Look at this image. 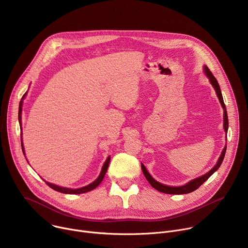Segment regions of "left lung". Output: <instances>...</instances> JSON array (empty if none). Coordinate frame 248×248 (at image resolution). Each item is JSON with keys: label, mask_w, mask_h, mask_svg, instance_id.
I'll return each mask as SVG.
<instances>
[{"label": "left lung", "mask_w": 248, "mask_h": 248, "mask_svg": "<svg viewBox=\"0 0 248 248\" xmlns=\"http://www.w3.org/2000/svg\"><path fill=\"white\" fill-rule=\"evenodd\" d=\"M204 69H205L206 76H207L208 78L210 79L212 85L214 86V88H215V90H216V93H217V95H218V98H219V100H220V102H221L222 107H223V109H224V128H225V131L228 132V127H229L228 114H227L226 105H225V103H224V99H223V96H222V92H221L219 83H218L217 79L215 78V77L213 76V74H212V73L210 72V69H209L207 66H205ZM226 149H227V147H225V148L223 149V152H222V154H221V156H220V158H219V160H218V163L216 164V166H215L213 169H212L211 170H209L207 173L203 174L202 176H200V178H197V179H195V180H192V181L189 182L188 184H186V185H185V186H179V187H176V186H165V185H162V184L156 182V181L152 178V176L150 175V173L147 171V170H146V168L144 167L143 164H141V169H142V171H143V173H144V175H145L146 180L148 181V183H149L155 189H157L158 191L163 192V193H168V194H186V193H189V192H192V191L196 190L202 184H204V183L210 178V176H211L212 174H213V173L220 168V166H221V164H222V162H223V160H224L225 154H226Z\"/></svg>", "instance_id": "left-lung-1"}]
</instances>
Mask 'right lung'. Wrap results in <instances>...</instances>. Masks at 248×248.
<instances>
[{
	"label": "right lung",
	"mask_w": 248,
	"mask_h": 248,
	"mask_svg": "<svg viewBox=\"0 0 248 248\" xmlns=\"http://www.w3.org/2000/svg\"><path fill=\"white\" fill-rule=\"evenodd\" d=\"M25 94H26V93H25ZM25 94L23 95V97L25 96ZM23 97H22V99H23ZM21 106H22V101H20V103H19V109H18V120H19V124H21V121H20V120H21V119H20V115H21ZM21 148H22V152H23V154H24V148H23L22 142H21ZM110 159H111V158L108 157V159L106 160V162L104 163L103 168H102V170H101L99 176L97 178V180L94 181L92 184H90V185L84 186V187L78 188V189H72V188L62 187V186H56V185H53V184H49V183H47V182H46V184H47L51 188H53L54 190L59 191V192H62V193H66V194H80V193H85V192H87V191H90V190L96 188V187L101 184V182H102L103 179H104V175H105L106 171H107V169H108V167H109Z\"/></svg>",
	"instance_id": "right-lung-1"
}]
</instances>
